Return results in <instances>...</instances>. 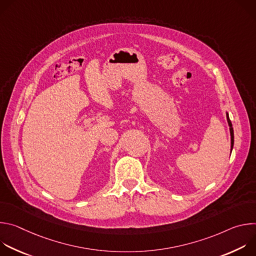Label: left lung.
Wrapping results in <instances>:
<instances>
[{
	"label": "left lung",
	"instance_id": "left-lung-1",
	"mask_svg": "<svg viewBox=\"0 0 256 256\" xmlns=\"http://www.w3.org/2000/svg\"><path fill=\"white\" fill-rule=\"evenodd\" d=\"M226 116H227V122H228V124H229V128H230V136H231V152L233 150V146H234V130H233V126H232V122L229 118V114L226 112Z\"/></svg>",
	"mask_w": 256,
	"mask_h": 256
}]
</instances>
